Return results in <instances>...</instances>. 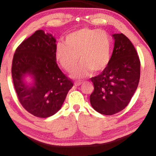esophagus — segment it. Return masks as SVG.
Wrapping results in <instances>:
<instances>
[{
	"label": "esophagus",
	"instance_id": "1",
	"mask_svg": "<svg viewBox=\"0 0 156 156\" xmlns=\"http://www.w3.org/2000/svg\"><path fill=\"white\" fill-rule=\"evenodd\" d=\"M83 83V82H80V81H76V82H75V86H80V85H81Z\"/></svg>",
	"mask_w": 156,
	"mask_h": 156
}]
</instances>
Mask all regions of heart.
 <instances>
[{"label": "heart", "mask_w": 156, "mask_h": 156, "mask_svg": "<svg viewBox=\"0 0 156 156\" xmlns=\"http://www.w3.org/2000/svg\"><path fill=\"white\" fill-rule=\"evenodd\" d=\"M65 43L57 44L55 58L67 72L73 71L79 60L81 63L72 74L76 78L88 76L91 70L98 73L104 70L111 61V39L104 30L79 29L69 33Z\"/></svg>", "instance_id": "b5f03b06"}]
</instances>
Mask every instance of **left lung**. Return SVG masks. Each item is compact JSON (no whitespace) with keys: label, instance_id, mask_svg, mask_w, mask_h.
Instances as JSON below:
<instances>
[{"label":"left lung","instance_id":"8db88e82","mask_svg":"<svg viewBox=\"0 0 156 156\" xmlns=\"http://www.w3.org/2000/svg\"><path fill=\"white\" fill-rule=\"evenodd\" d=\"M115 40L113 54L106 68L90 78L94 90L90 96L95 111L111 115L128 105L138 88L140 62L130 41L123 33L113 35Z\"/></svg>","mask_w":156,"mask_h":156}]
</instances>
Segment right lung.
Returning a JSON list of instances; mask_svg holds the SVG:
<instances>
[{"label": "right lung", "instance_id": "1", "mask_svg": "<svg viewBox=\"0 0 156 156\" xmlns=\"http://www.w3.org/2000/svg\"><path fill=\"white\" fill-rule=\"evenodd\" d=\"M55 42L51 34L36 30L20 43L13 55L11 73L18 101L36 117L56 113L73 86L57 65ZM26 74L34 78L30 86L23 81Z\"/></svg>", "mask_w": 156, "mask_h": 156}]
</instances>
